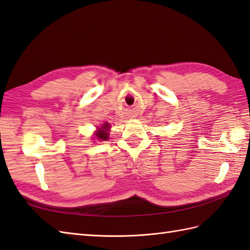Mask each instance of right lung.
Masks as SVG:
<instances>
[{"label": "right lung", "instance_id": "right-lung-1", "mask_svg": "<svg viewBox=\"0 0 250 250\" xmlns=\"http://www.w3.org/2000/svg\"><path fill=\"white\" fill-rule=\"evenodd\" d=\"M109 124L108 123H105L104 125H102V128H99V130H97V132L95 133V136H96V138L99 139V140H105V141H107L108 140V136H109V133H108V130H109Z\"/></svg>", "mask_w": 250, "mask_h": 250}]
</instances>
